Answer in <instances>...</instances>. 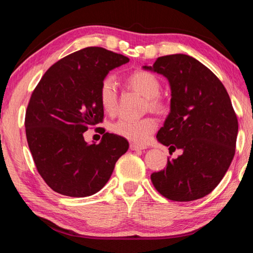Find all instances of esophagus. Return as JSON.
<instances>
[{
  "label": "esophagus",
  "mask_w": 253,
  "mask_h": 253,
  "mask_svg": "<svg viewBox=\"0 0 253 253\" xmlns=\"http://www.w3.org/2000/svg\"><path fill=\"white\" fill-rule=\"evenodd\" d=\"M130 149L132 151H139V150H144L147 149L145 145H140V144H135V143H130Z\"/></svg>",
  "instance_id": "1"
}]
</instances>
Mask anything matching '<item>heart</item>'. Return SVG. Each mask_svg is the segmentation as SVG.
I'll return each mask as SVG.
<instances>
[{"mask_svg": "<svg viewBox=\"0 0 253 253\" xmlns=\"http://www.w3.org/2000/svg\"><path fill=\"white\" fill-rule=\"evenodd\" d=\"M126 83L132 90L139 92L147 99V108L153 112L163 113L167 110L166 103L160 97L161 83L156 74L145 70L132 72L126 78ZM99 99L102 108L109 114H114L118 109V86L113 77L108 75L100 84ZM158 123L152 118L140 120L120 119L112 126V131L132 142L144 143L157 130Z\"/></svg>", "mask_w": 253, "mask_h": 253, "instance_id": "1", "label": "heart"}]
</instances>
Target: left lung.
Wrapping results in <instances>:
<instances>
[{"mask_svg":"<svg viewBox=\"0 0 253 253\" xmlns=\"http://www.w3.org/2000/svg\"><path fill=\"white\" fill-rule=\"evenodd\" d=\"M144 69H151L144 66ZM153 71L171 86V112L157 138L170 152L165 169L153 172L157 191L188 202L209 194L228 171L236 153L238 119L222 82L201 62L185 54L158 57Z\"/></svg>","mask_w":253,"mask_h":253,"instance_id":"obj_1","label":"left lung"}]
</instances>
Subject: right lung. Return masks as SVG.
I'll return each mask as SVG.
<instances>
[{
    "label": "right lung",
    "mask_w": 253,
    "mask_h": 253,
    "mask_svg": "<svg viewBox=\"0 0 253 253\" xmlns=\"http://www.w3.org/2000/svg\"><path fill=\"white\" fill-rule=\"evenodd\" d=\"M129 59L90 46L48 68L31 94L25 112L26 140L37 170L53 191L83 198L96 193L112 174L129 142L113 133L88 144L83 133L103 122L99 87L106 74Z\"/></svg>",
    "instance_id": "right-lung-1"
}]
</instances>
